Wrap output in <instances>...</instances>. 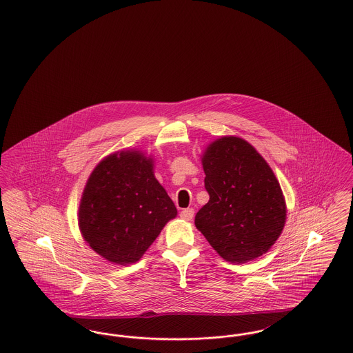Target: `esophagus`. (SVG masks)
<instances>
[{
    "instance_id": "obj_1",
    "label": "esophagus",
    "mask_w": 353,
    "mask_h": 353,
    "mask_svg": "<svg viewBox=\"0 0 353 353\" xmlns=\"http://www.w3.org/2000/svg\"><path fill=\"white\" fill-rule=\"evenodd\" d=\"M180 217L185 219V221H192L193 217H194V209H192V208L184 209V210L180 213Z\"/></svg>"
}]
</instances>
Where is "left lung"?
<instances>
[{
  "label": "left lung",
  "instance_id": "1",
  "mask_svg": "<svg viewBox=\"0 0 353 353\" xmlns=\"http://www.w3.org/2000/svg\"><path fill=\"white\" fill-rule=\"evenodd\" d=\"M209 201L196 228L219 255L245 263L269 250L283 230L285 203L275 174L248 141L229 136L203 153Z\"/></svg>",
  "mask_w": 353,
  "mask_h": 353
}]
</instances>
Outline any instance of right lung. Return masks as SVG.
Masks as SVG:
<instances>
[{"label": "right lung", "mask_w": 353, "mask_h": 353, "mask_svg": "<svg viewBox=\"0 0 353 353\" xmlns=\"http://www.w3.org/2000/svg\"><path fill=\"white\" fill-rule=\"evenodd\" d=\"M177 209L139 151L105 157L91 173L79 206V229L94 252L117 265L137 262Z\"/></svg>", "instance_id": "add662e5"}]
</instances>
